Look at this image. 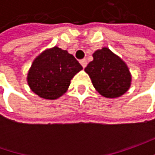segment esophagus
<instances>
[{
  "mask_svg": "<svg viewBox=\"0 0 155 155\" xmlns=\"http://www.w3.org/2000/svg\"><path fill=\"white\" fill-rule=\"evenodd\" d=\"M80 64L84 68H85L87 65V60L86 59H82V60H80Z\"/></svg>",
  "mask_w": 155,
  "mask_h": 155,
  "instance_id": "34e87169",
  "label": "esophagus"
}]
</instances>
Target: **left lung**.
Returning a JSON list of instances; mask_svg holds the SVG:
<instances>
[{
	"instance_id": "1",
	"label": "left lung",
	"mask_w": 155,
	"mask_h": 155,
	"mask_svg": "<svg viewBox=\"0 0 155 155\" xmlns=\"http://www.w3.org/2000/svg\"><path fill=\"white\" fill-rule=\"evenodd\" d=\"M84 71L95 89L108 98L121 97L131 84V74L127 64L107 47L93 53V60Z\"/></svg>"
}]
</instances>
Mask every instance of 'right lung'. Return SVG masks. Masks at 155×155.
Masks as SVG:
<instances>
[{
	"label": "right lung",
	"instance_id": "right-lung-1",
	"mask_svg": "<svg viewBox=\"0 0 155 155\" xmlns=\"http://www.w3.org/2000/svg\"><path fill=\"white\" fill-rule=\"evenodd\" d=\"M82 69L73 55L55 46L34 59L28 71L27 83L39 97L54 100L66 92L71 80Z\"/></svg>",
	"mask_w": 155,
	"mask_h": 155
}]
</instances>
